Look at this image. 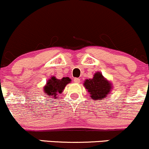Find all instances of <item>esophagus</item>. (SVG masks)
Instances as JSON below:
<instances>
[{
	"instance_id": "esophagus-1",
	"label": "esophagus",
	"mask_w": 149,
	"mask_h": 149,
	"mask_svg": "<svg viewBox=\"0 0 149 149\" xmlns=\"http://www.w3.org/2000/svg\"><path fill=\"white\" fill-rule=\"evenodd\" d=\"M74 82L75 83H79V82H80V79H79V78H74Z\"/></svg>"
}]
</instances>
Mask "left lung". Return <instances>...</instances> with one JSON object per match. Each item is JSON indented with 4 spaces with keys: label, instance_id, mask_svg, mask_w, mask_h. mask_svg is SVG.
<instances>
[{
    "label": "left lung",
    "instance_id": "obj_1",
    "mask_svg": "<svg viewBox=\"0 0 149 149\" xmlns=\"http://www.w3.org/2000/svg\"><path fill=\"white\" fill-rule=\"evenodd\" d=\"M84 85L88 93H90L91 95L90 97L95 100L105 98L111 89L110 82L100 72L95 73L93 79H86Z\"/></svg>",
    "mask_w": 149,
    "mask_h": 149
}]
</instances>
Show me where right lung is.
<instances>
[{
  "label": "right lung",
  "instance_id": "1",
  "mask_svg": "<svg viewBox=\"0 0 149 149\" xmlns=\"http://www.w3.org/2000/svg\"><path fill=\"white\" fill-rule=\"evenodd\" d=\"M71 79L69 77H63L62 79H56L52 77L47 82V85L44 87V93L48 96H53L56 97L57 93H62L65 86L70 83Z\"/></svg>",
  "mask_w": 149,
  "mask_h": 149
}]
</instances>
